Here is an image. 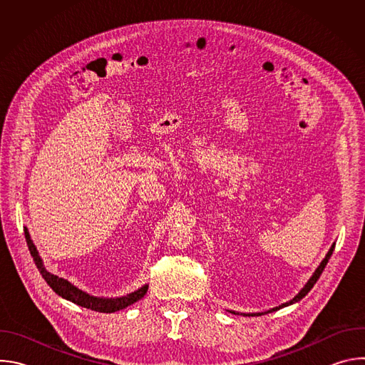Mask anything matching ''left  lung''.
<instances>
[{"label":"left lung","instance_id":"8db88e82","mask_svg":"<svg viewBox=\"0 0 365 365\" xmlns=\"http://www.w3.org/2000/svg\"><path fill=\"white\" fill-rule=\"evenodd\" d=\"M334 248H335V242L331 245V248H329V251H328V254L325 255V258L322 259L321 262V264L318 266V269L315 270V273L312 274V277L307 280V283L302 287V290L292 299V300H289V302H286V303H282V304H279V306H276V307H273V309H269L267 312H258V314H241V315H244V317H258V315H266V314H270V312H276V310H279V309H282V307H286V306H289V304H293V303H296V302H299L300 299H303L309 292H310V289L315 286V283L318 282V279L321 277V274H322V272H324V269H325V266L328 264V262H329V258H331V255H332V252H334ZM228 312H231V314H234V315H240V312H235V310H228Z\"/></svg>","mask_w":365,"mask_h":365}]
</instances>
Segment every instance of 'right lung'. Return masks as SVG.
<instances>
[{"instance_id": "right-lung-1", "label": "right lung", "mask_w": 365, "mask_h": 365, "mask_svg": "<svg viewBox=\"0 0 365 365\" xmlns=\"http://www.w3.org/2000/svg\"><path fill=\"white\" fill-rule=\"evenodd\" d=\"M24 235H26V241L30 250V254L34 259V264L37 266L40 274L43 276V279L46 280V283L53 289V292L56 294H59L61 297L79 304L82 307L95 310V312H102V314H114V312H118L121 309H125L127 306L138 302L141 297H144V294L148 290V284L141 286L140 289L127 293L125 296H120V297H102V296H92L83 290H81L79 287H76L75 284H72L71 282H68L66 279H62L56 274H51L50 272L46 270L43 259L38 255V251L30 237V232L27 230V227L24 228Z\"/></svg>"}]
</instances>
